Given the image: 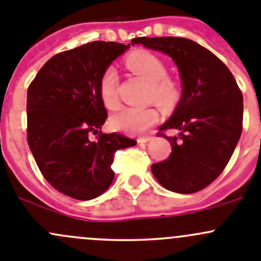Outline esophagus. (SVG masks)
<instances>
[{
    "instance_id": "obj_1",
    "label": "esophagus",
    "mask_w": 261,
    "mask_h": 261,
    "mask_svg": "<svg viewBox=\"0 0 261 261\" xmlns=\"http://www.w3.org/2000/svg\"><path fill=\"white\" fill-rule=\"evenodd\" d=\"M150 136H141V138H139L138 139V143L139 144H145V143H147V141L150 140Z\"/></svg>"
}]
</instances>
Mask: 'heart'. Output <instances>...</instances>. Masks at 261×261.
I'll list each match as a JSON object with an SVG mask.
<instances>
[{
	"label": "heart",
	"instance_id": "b5f03b06",
	"mask_svg": "<svg viewBox=\"0 0 261 261\" xmlns=\"http://www.w3.org/2000/svg\"><path fill=\"white\" fill-rule=\"evenodd\" d=\"M126 65L131 72L149 83L147 98L162 109L169 110L179 102L181 92L177 82L167 77L164 62L154 53L138 50L126 58ZM117 75L114 68H107L98 82V94L102 105L107 110L118 106ZM159 121L156 109L149 107H122L110 118V125L115 130L126 134H140Z\"/></svg>",
	"mask_w": 261,
	"mask_h": 261
}]
</instances>
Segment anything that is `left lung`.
Masks as SVG:
<instances>
[{
	"label": "left lung",
	"mask_w": 261,
	"mask_h": 261,
	"mask_svg": "<svg viewBox=\"0 0 261 261\" xmlns=\"http://www.w3.org/2000/svg\"><path fill=\"white\" fill-rule=\"evenodd\" d=\"M131 44L169 55L181 80V98L158 136L172 143L169 158L151 165L164 188L196 193L227 165L243 131V93L227 67L208 49L184 38H135ZM178 129V137H167Z\"/></svg>",
	"instance_id": "8db88e82"
}]
</instances>
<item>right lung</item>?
Returning a JSON list of instances; mask_svg holds the SVG:
<instances>
[{"mask_svg":"<svg viewBox=\"0 0 261 261\" xmlns=\"http://www.w3.org/2000/svg\"><path fill=\"white\" fill-rule=\"evenodd\" d=\"M128 48L92 41L55 54L29 86V147L44 178L65 196L80 201L101 196L114 180L115 152L136 145L127 136L101 131L107 111L99 78Z\"/></svg>","mask_w":261,"mask_h":261,"instance_id":"add662e5","label":"right lung"}]
</instances>
